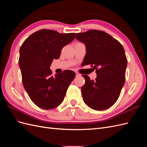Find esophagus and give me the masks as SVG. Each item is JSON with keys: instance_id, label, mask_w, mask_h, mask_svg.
Wrapping results in <instances>:
<instances>
[{"instance_id": "34e87169", "label": "esophagus", "mask_w": 147, "mask_h": 147, "mask_svg": "<svg viewBox=\"0 0 147 147\" xmlns=\"http://www.w3.org/2000/svg\"><path fill=\"white\" fill-rule=\"evenodd\" d=\"M80 76H81V75H80V74H78V73H77V72H76V77H80Z\"/></svg>"}]
</instances>
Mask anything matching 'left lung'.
<instances>
[{
  "mask_svg": "<svg viewBox=\"0 0 147 147\" xmlns=\"http://www.w3.org/2000/svg\"><path fill=\"white\" fill-rule=\"evenodd\" d=\"M75 38L86 47L84 65H94L96 69L95 80L82 75L85 79L82 87L83 101L92 109H107L118 100L125 82L127 61L124 48L110 35L98 30L76 34Z\"/></svg>",
  "mask_w": 147,
  "mask_h": 147,
  "instance_id": "obj_1",
  "label": "left lung"
}]
</instances>
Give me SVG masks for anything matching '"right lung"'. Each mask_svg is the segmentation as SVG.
Returning <instances> with one entry per match:
<instances>
[{"label":"right lung","instance_id":"obj_1","mask_svg":"<svg viewBox=\"0 0 147 147\" xmlns=\"http://www.w3.org/2000/svg\"><path fill=\"white\" fill-rule=\"evenodd\" d=\"M74 38L75 33L42 29L30 35L20 49L19 64L24 88L40 108L53 109L64 100L75 73L66 70L53 77L50 67L53 60L60 57L63 48Z\"/></svg>","mask_w":147,"mask_h":147}]
</instances>
